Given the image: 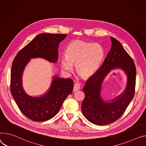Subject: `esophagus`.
<instances>
[{"label":"esophagus","mask_w":146,"mask_h":146,"mask_svg":"<svg viewBox=\"0 0 146 146\" xmlns=\"http://www.w3.org/2000/svg\"><path fill=\"white\" fill-rule=\"evenodd\" d=\"M80 89V85L79 84L76 83L74 84V88H73V91L74 92H76L77 91H78Z\"/></svg>","instance_id":"obj_1"}]
</instances>
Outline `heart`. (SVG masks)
<instances>
[{
  "label": "heart",
  "instance_id": "b5f03b06",
  "mask_svg": "<svg viewBox=\"0 0 146 146\" xmlns=\"http://www.w3.org/2000/svg\"><path fill=\"white\" fill-rule=\"evenodd\" d=\"M66 57L61 59L62 69L72 72L73 65L76 71L83 78H88L95 74L99 69L104 56V50L98 44L82 40H74L65 50Z\"/></svg>",
  "mask_w": 146,
  "mask_h": 146
}]
</instances>
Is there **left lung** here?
Returning <instances> with one entry per match:
<instances>
[{
	"label": "left lung",
	"instance_id": "8db88e82",
	"mask_svg": "<svg viewBox=\"0 0 146 146\" xmlns=\"http://www.w3.org/2000/svg\"><path fill=\"white\" fill-rule=\"evenodd\" d=\"M110 38L112 45L103 64L87 80L82 89L85 98L82 113L89 121L98 125H107L120 118L134 95L136 69L133 60L120 42L113 37ZM116 69L121 70L126 76V86L115 98L106 100L101 94L102 84L109 72Z\"/></svg>",
	"mask_w": 146,
	"mask_h": 146
}]
</instances>
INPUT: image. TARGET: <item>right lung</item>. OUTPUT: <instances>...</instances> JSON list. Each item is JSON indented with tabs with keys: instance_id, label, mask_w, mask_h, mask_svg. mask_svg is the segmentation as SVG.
<instances>
[{
	"instance_id": "1",
	"label": "right lung",
	"mask_w": 146,
	"mask_h": 146,
	"mask_svg": "<svg viewBox=\"0 0 146 146\" xmlns=\"http://www.w3.org/2000/svg\"><path fill=\"white\" fill-rule=\"evenodd\" d=\"M66 34L40 33L21 49L13 59L11 68V91L21 112L31 120L45 121L54 117L63 102L72 93L73 81L55 74L48 90L42 95L32 96L24 90L22 84L23 71L31 59L42 58L50 63L58 59L59 43Z\"/></svg>"
}]
</instances>
